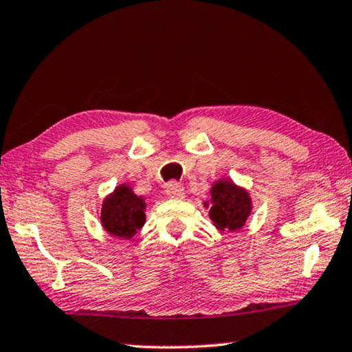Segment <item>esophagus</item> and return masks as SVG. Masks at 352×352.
Returning a JSON list of instances; mask_svg holds the SVG:
<instances>
[{
    "label": "esophagus",
    "instance_id": "esophagus-1",
    "mask_svg": "<svg viewBox=\"0 0 352 352\" xmlns=\"http://www.w3.org/2000/svg\"><path fill=\"white\" fill-rule=\"evenodd\" d=\"M166 192H168L170 199H183L184 197L183 186L175 182H170L168 186H166Z\"/></svg>",
    "mask_w": 352,
    "mask_h": 352
}]
</instances>
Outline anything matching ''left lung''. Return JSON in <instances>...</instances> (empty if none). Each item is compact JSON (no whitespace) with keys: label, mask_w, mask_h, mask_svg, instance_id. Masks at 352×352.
Segmentation results:
<instances>
[{"label":"left lung","mask_w":352,"mask_h":352,"mask_svg":"<svg viewBox=\"0 0 352 352\" xmlns=\"http://www.w3.org/2000/svg\"><path fill=\"white\" fill-rule=\"evenodd\" d=\"M204 205L210 210L208 214L214 228L230 233L241 231L253 210L248 190L226 177L211 183L210 199L205 200Z\"/></svg>","instance_id":"8db88e82"}]
</instances>
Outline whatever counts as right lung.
Wrapping results in <instances>:
<instances>
[{"mask_svg": "<svg viewBox=\"0 0 352 352\" xmlns=\"http://www.w3.org/2000/svg\"><path fill=\"white\" fill-rule=\"evenodd\" d=\"M146 199L136 195L129 183L118 184L102 201L100 225L118 239H132L146 223Z\"/></svg>", "mask_w": 352, "mask_h": 352, "instance_id": "right-lung-1", "label": "right lung"}]
</instances>
